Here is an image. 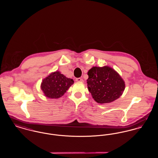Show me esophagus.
Here are the masks:
<instances>
[{
    "mask_svg": "<svg viewBox=\"0 0 158 158\" xmlns=\"http://www.w3.org/2000/svg\"><path fill=\"white\" fill-rule=\"evenodd\" d=\"M76 82H83V80L82 78H76Z\"/></svg>",
    "mask_w": 158,
    "mask_h": 158,
    "instance_id": "34e87169",
    "label": "esophagus"
}]
</instances>
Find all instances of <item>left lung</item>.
I'll return each mask as SVG.
<instances>
[{"label":"left lung","instance_id":"1","mask_svg":"<svg viewBox=\"0 0 158 158\" xmlns=\"http://www.w3.org/2000/svg\"><path fill=\"white\" fill-rule=\"evenodd\" d=\"M88 90L99 104L110 103L120 98L125 89V82L111 67H92L88 72Z\"/></svg>","mask_w":158,"mask_h":158}]
</instances>
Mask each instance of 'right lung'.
Instances as JSON below:
<instances>
[{"label":"right lung","mask_w":158,"mask_h":158,"mask_svg":"<svg viewBox=\"0 0 158 158\" xmlns=\"http://www.w3.org/2000/svg\"><path fill=\"white\" fill-rule=\"evenodd\" d=\"M73 83L72 79L66 77L57 70L43 80L41 89L46 97L57 99L62 97Z\"/></svg>","instance_id":"1"}]
</instances>
